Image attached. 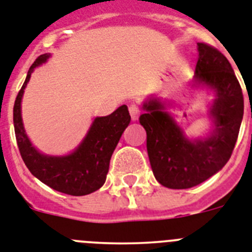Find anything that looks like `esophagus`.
I'll return each mask as SVG.
<instances>
[{
    "mask_svg": "<svg viewBox=\"0 0 252 252\" xmlns=\"http://www.w3.org/2000/svg\"><path fill=\"white\" fill-rule=\"evenodd\" d=\"M139 109L137 105H130L129 106V114H130V118H132L133 122H136V120H138V116H139Z\"/></svg>",
    "mask_w": 252,
    "mask_h": 252,
    "instance_id": "obj_1",
    "label": "esophagus"
}]
</instances>
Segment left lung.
Listing matches in <instances>:
<instances>
[{
    "instance_id": "8db88e82",
    "label": "left lung",
    "mask_w": 252,
    "mask_h": 252,
    "mask_svg": "<svg viewBox=\"0 0 252 252\" xmlns=\"http://www.w3.org/2000/svg\"><path fill=\"white\" fill-rule=\"evenodd\" d=\"M194 88L206 87L215 98L209 109L208 136L188 138L169 113L170 102L150 97L139 123L147 133V154L156 181L164 187L185 189L200 185L229 160L244 118V94L229 61L217 48L197 43Z\"/></svg>"
}]
</instances>
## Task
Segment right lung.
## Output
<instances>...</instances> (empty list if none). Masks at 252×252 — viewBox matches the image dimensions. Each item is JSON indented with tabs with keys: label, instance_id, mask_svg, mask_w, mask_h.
Returning <instances> with one entry per match:
<instances>
[{
	"label": "right lung",
	"instance_id": "right-lung-1",
	"mask_svg": "<svg viewBox=\"0 0 252 252\" xmlns=\"http://www.w3.org/2000/svg\"><path fill=\"white\" fill-rule=\"evenodd\" d=\"M41 55L29 67L22 90L14 105V128L19 151L29 172L42 183L63 193L84 196L101 188L106 181L110 158L126 128L130 115L126 105L107 116H97L83 141L73 152L63 156L46 155L32 145L24 129L22 118V98L32 73L50 59Z\"/></svg>",
	"mask_w": 252,
	"mask_h": 252
}]
</instances>
